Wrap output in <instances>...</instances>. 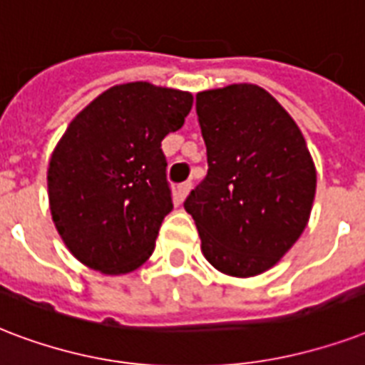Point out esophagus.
Returning <instances> with one entry per match:
<instances>
[{
	"instance_id": "esophagus-1",
	"label": "esophagus",
	"mask_w": 365,
	"mask_h": 365,
	"mask_svg": "<svg viewBox=\"0 0 365 365\" xmlns=\"http://www.w3.org/2000/svg\"><path fill=\"white\" fill-rule=\"evenodd\" d=\"M189 191H191V182L180 183V185H178V189H176L178 202L185 201V197H187V195H189Z\"/></svg>"
}]
</instances>
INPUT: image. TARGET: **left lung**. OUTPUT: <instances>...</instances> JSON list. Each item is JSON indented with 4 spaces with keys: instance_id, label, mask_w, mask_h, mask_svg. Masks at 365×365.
Segmentation results:
<instances>
[{
    "instance_id": "1",
    "label": "left lung",
    "mask_w": 365,
    "mask_h": 365,
    "mask_svg": "<svg viewBox=\"0 0 365 365\" xmlns=\"http://www.w3.org/2000/svg\"><path fill=\"white\" fill-rule=\"evenodd\" d=\"M208 172L183 207L214 268L250 277L279 262L304 232L316 168L299 126L255 83L197 93Z\"/></svg>"
}]
</instances>
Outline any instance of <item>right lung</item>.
I'll return each mask as SVG.
<instances>
[{"label":"right lung","mask_w":365,"mask_h":365,"mask_svg":"<svg viewBox=\"0 0 365 365\" xmlns=\"http://www.w3.org/2000/svg\"><path fill=\"white\" fill-rule=\"evenodd\" d=\"M191 105L189 91L120 83L68 124L47 168L49 208L88 268L128 274L153 255L174 207L160 141L183 126Z\"/></svg>","instance_id":"right-lung-1"}]
</instances>
